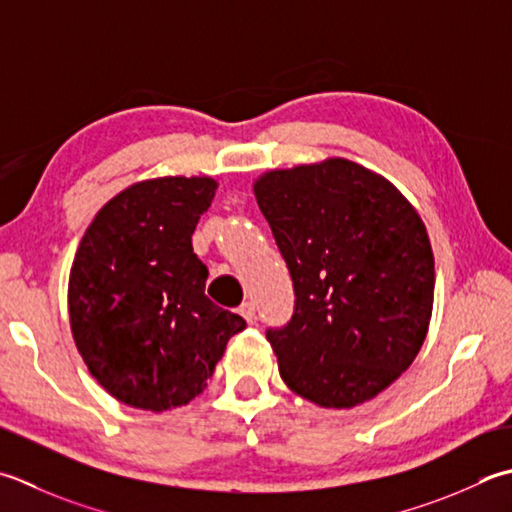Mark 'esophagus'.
<instances>
[{
  "label": "esophagus",
  "instance_id": "obj_1",
  "mask_svg": "<svg viewBox=\"0 0 512 512\" xmlns=\"http://www.w3.org/2000/svg\"><path fill=\"white\" fill-rule=\"evenodd\" d=\"M239 315H242L248 324L257 322V313H255V304L253 302H244L239 306Z\"/></svg>",
  "mask_w": 512,
  "mask_h": 512
}]
</instances>
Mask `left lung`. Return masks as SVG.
I'll return each instance as SVG.
<instances>
[{"instance_id": "1", "label": "left lung", "mask_w": 512, "mask_h": 512, "mask_svg": "<svg viewBox=\"0 0 512 512\" xmlns=\"http://www.w3.org/2000/svg\"><path fill=\"white\" fill-rule=\"evenodd\" d=\"M253 190L295 288L290 322L266 330L279 375L322 408L377 397L428 333L435 259L422 217L342 157L270 170Z\"/></svg>"}]
</instances>
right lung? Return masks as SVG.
<instances>
[{"mask_svg":"<svg viewBox=\"0 0 512 512\" xmlns=\"http://www.w3.org/2000/svg\"><path fill=\"white\" fill-rule=\"evenodd\" d=\"M213 177H157L128 186L95 215L68 279L75 346L122 404L162 413L206 388L239 315L204 295L208 268L190 237Z\"/></svg>","mask_w":512,"mask_h":512,"instance_id":"add662e5","label":"right lung"}]
</instances>
